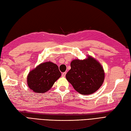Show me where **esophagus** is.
<instances>
[{
	"label": "esophagus",
	"instance_id": "34e87169",
	"mask_svg": "<svg viewBox=\"0 0 131 131\" xmlns=\"http://www.w3.org/2000/svg\"><path fill=\"white\" fill-rule=\"evenodd\" d=\"M66 72H63V73L62 74V76L63 77H64L66 76Z\"/></svg>",
	"mask_w": 131,
	"mask_h": 131
}]
</instances>
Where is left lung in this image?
Wrapping results in <instances>:
<instances>
[{
    "mask_svg": "<svg viewBox=\"0 0 131 131\" xmlns=\"http://www.w3.org/2000/svg\"><path fill=\"white\" fill-rule=\"evenodd\" d=\"M71 67L66 79L80 94H92L103 83L105 73L103 67L92 57L83 60H73Z\"/></svg>",
    "mask_w": 131,
    "mask_h": 131,
    "instance_id": "1",
    "label": "left lung"
}]
</instances>
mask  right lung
<instances>
[{"instance_id": "obj_1", "label": "right lung", "mask_w": 131, "mask_h": 131, "mask_svg": "<svg viewBox=\"0 0 131 131\" xmlns=\"http://www.w3.org/2000/svg\"><path fill=\"white\" fill-rule=\"evenodd\" d=\"M60 76L57 64L51 62L42 63L28 73L27 85L34 92L44 93L51 88Z\"/></svg>"}]
</instances>
